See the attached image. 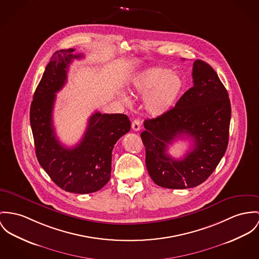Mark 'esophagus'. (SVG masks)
<instances>
[{"label": "esophagus", "instance_id": "esophagus-1", "mask_svg": "<svg viewBox=\"0 0 259 259\" xmlns=\"http://www.w3.org/2000/svg\"><path fill=\"white\" fill-rule=\"evenodd\" d=\"M132 129L134 131H139L140 129H141V122H140L139 119L133 120V122H132Z\"/></svg>", "mask_w": 259, "mask_h": 259}]
</instances>
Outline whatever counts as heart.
Here are the masks:
<instances>
[{"label":"heart","instance_id":"heart-1","mask_svg":"<svg viewBox=\"0 0 259 259\" xmlns=\"http://www.w3.org/2000/svg\"><path fill=\"white\" fill-rule=\"evenodd\" d=\"M182 88L179 75L160 67H153L138 73L130 83V93L133 96L147 97L146 108L153 116L165 113L175 103ZM121 99L127 105L130 99L122 95Z\"/></svg>","mask_w":259,"mask_h":259}]
</instances>
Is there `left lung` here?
Wrapping results in <instances>:
<instances>
[{
    "instance_id": "obj_1",
    "label": "left lung",
    "mask_w": 259,
    "mask_h": 259,
    "mask_svg": "<svg viewBox=\"0 0 259 259\" xmlns=\"http://www.w3.org/2000/svg\"><path fill=\"white\" fill-rule=\"evenodd\" d=\"M193 87L176 106L153 119L144 121L141 138L146 149V165L153 181L170 189L192 188L208 179L226 153L231 122L228 92L214 69L196 60ZM194 149L181 160L166 154L167 147L184 136Z\"/></svg>"
}]
</instances>
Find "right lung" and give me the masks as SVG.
<instances>
[{"instance_id": "obj_1", "label": "right lung", "mask_w": 259, "mask_h": 259, "mask_svg": "<svg viewBox=\"0 0 259 259\" xmlns=\"http://www.w3.org/2000/svg\"><path fill=\"white\" fill-rule=\"evenodd\" d=\"M75 49L54 53L46 66L30 105V125L40 165L60 188L78 194L101 189L110 179L112 150L116 142L130 131L125 114L94 113L80 143L66 148L57 139L52 115L56 93L65 85L69 65L82 54Z\"/></svg>"}]
</instances>
